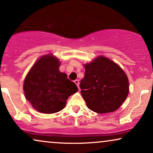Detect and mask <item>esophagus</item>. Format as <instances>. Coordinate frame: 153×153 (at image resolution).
Here are the masks:
<instances>
[{
	"instance_id": "34e87169",
	"label": "esophagus",
	"mask_w": 153,
	"mask_h": 153,
	"mask_svg": "<svg viewBox=\"0 0 153 153\" xmlns=\"http://www.w3.org/2000/svg\"><path fill=\"white\" fill-rule=\"evenodd\" d=\"M74 83H76L77 86H78V88H79V81L78 80V79H76V80H74Z\"/></svg>"
}]
</instances>
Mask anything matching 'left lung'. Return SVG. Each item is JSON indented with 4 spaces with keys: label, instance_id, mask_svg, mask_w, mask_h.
I'll list each match as a JSON object with an SVG mask.
<instances>
[{
    "label": "left lung",
    "instance_id": "8db88e82",
    "mask_svg": "<svg viewBox=\"0 0 153 153\" xmlns=\"http://www.w3.org/2000/svg\"><path fill=\"white\" fill-rule=\"evenodd\" d=\"M81 93L90 109L105 114L118 109L129 93L127 76L118 65L100 56L85 65Z\"/></svg>",
    "mask_w": 153,
    "mask_h": 153
}]
</instances>
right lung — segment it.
Returning a JSON list of instances; mask_svg holds the SVG:
<instances>
[{
  "label": "right lung",
  "mask_w": 153,
  "mask_h": 153,
  "mask_svg": "<svg viewBox=\"0 0 153 153\" xmlns=\"http://www.w3.org/2000/svg\"><path fill=\"white\" fill-rule=\"evenodd\" d=\"M60 65L58 58L52 55L43 56L25 79V97L37 111H60L65 106L68 97L78 91L76 85L58 70Z\"/></svg>",
  "instance_id": "1"
}]
</instances>
